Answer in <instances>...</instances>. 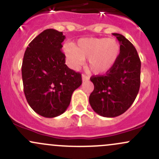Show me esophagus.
I'll return each mask as SVG.
<instances>
[{
	"mask_svg": "<svg viewBox=\"0 0 159 159\" xmlns=\"http://www.w3.org/2000/svg\"><path fill=\"white\" fill-rule=\"evenodd\" d=\"M81 78H82V81H87L89 80V77L87 76V75H82Z\"/></svg>",
	"mask_w": 159,
	"mask_h": 159,
	"instance_id": "34e87169",
	"label": "esophagus"
}]
</instances>
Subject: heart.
Segmentation results:
<instances>
[{"label":"heart","instance_id":"obj_1","mask_svg":"<svg viewBox=\"0 0 159 159\" xmlns=\"http://www.w3.org/2000/svg\"><path fill=\"white\" fill-rule=\"evenodd\" d=\"M67 57L74 68H78L88 59L91 72L103 75L111 69L120 55V45L114 38H81L74 46L65 47Z\"/></svg>","mask_w":159,"mask_h":159}]
</instances>
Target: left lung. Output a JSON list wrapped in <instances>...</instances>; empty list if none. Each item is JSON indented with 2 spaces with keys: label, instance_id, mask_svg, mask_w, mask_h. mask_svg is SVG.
Instances as JSON below:
<instances>
[{
  "label": "left lung",
  "instance_id": "left-lung-1",
  "mask_svg": "<svg viewBox=\"0 0 159 159\" xmlns=\"http://www.w3.org/2000/svg\"><path fill=\"white\" fill-rule=\"evenodd\" d=\"M120 43V55L105 75L93 76L94 91L89 96L92 109L99 115L114 118L125 112L140 88L141 61L133 44L123 35L113 33Z\"/></svg>",
  "mask_w": 159,
  "mask_h": 159
}]
</instances>
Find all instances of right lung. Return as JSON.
<instances>
[{
    "mask_svg": "<svg viewBox=\"0 0 159 159\" xmlns=\"http://www.w3.org/2000/svg\"><path fill=\"white\" fill-rule=\"evenodd\" d=\"M63 32L47 29L28 44L21 73L24 91L30 108L45 118L61 115L69 106L81 75L65 65L61 48Z\"/></svg>",
    "mask_w": 159,
    "mask_h": 159,
    "instance_id": "add662e5",
    "label": "right lung"
}]
</instances>
